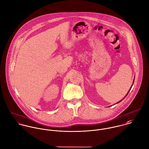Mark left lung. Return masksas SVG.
<instances>
[{
	"label": "left lung",
	"instance_id": "left-lung-1",
	"mask_svg": "<svg viewBox=\"0 0 149 149\" xmlns=\"http://www.w3.org/2000/svg\"><path fill=\"white\" fill-rule=\"evenodd\" d=\"M134 80H135V78H134V81H133V83H132V84H134ZM133 84H132V86H131V88H130V89L129 90V91H128V93H127V94H126V95H125V97H124V98H123V99H122V100H120V101H119V102H117V103H116V104H118V103H119V102H121V101H122V100H123V99H124V98H125V97H126V96H127V94H128V93H129V91H130V90H131V88H132V85H133ZM109 107H110V106H109Z\"/></svg>",
	"mask_w": 149,
	"mask_h": 149
}]
</instances>
